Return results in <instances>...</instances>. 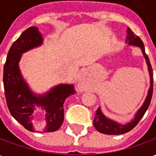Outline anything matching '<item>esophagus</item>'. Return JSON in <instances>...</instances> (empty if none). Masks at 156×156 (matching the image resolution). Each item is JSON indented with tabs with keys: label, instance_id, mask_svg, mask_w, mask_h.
<instances>
[{
	"label": "esophagus",
	"instance_id": "1",
	"mask_svg": "<svg viewBox=\"0 0 156 156\" xmlns=\"http://www.w3.org/2000/svg\"><path fill=\"white\" fill-rule=\"evenodd\" d=\"M80 88H83V85H82V84H80Z\"/></svg>",
	"mask_w": 156,
	"mask_h": 156
}]
</instances>
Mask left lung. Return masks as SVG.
<instances>
[{"instance_id": "left-lung-1", "label": "left lung", "mask_w": 156, "mask_h": 156, "mask_svg": "<svg viewBox=\"0 0 156 156\" xmlns=\"http://www.w3.org/2000/svg\"><path fill=\"white\" fill-rule=\"evenodd\" d=\"M127 33L128 41L126 40V42L128 41L129 45H134V46L140 47L142 50V52L144 54V57L148 64V69H149V73H150V76H151V88L149 89L148 95L144 105H142V107L139 109V111L135 115L134 119L125 125H121L115 121L106 118L105 115H103V113L100 110V108H98L96 111V115H95L94 119V125L98 132L103 133V134H124V133H127L129 131H130L132 129H134L142 119V117L144 116L147 108H149V105L151 104V98H152V94H153V72H152L153 70L151 68L150 59H149L147 54L145 53V51H144V43H143L140 37H138L137 35H135L134 32L131 31L130 28H128Z\"/></svg>"}]
</instances>
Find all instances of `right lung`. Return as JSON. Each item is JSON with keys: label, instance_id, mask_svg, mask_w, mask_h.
Masks as SVG:
<instances>
[{"label": "right lung", "instance_id": "add662e5", "mask_svg": "<svg viewBox=\"0 0 156 156\" xmlns=\"http://www.w3.org/2000/svg\"><path fill=\"white\" fill-rule=\"evenodd\" d=\"M42 43V37L36 27H29L16 39L8 51L3 70V84L6 104L11 115L27 130L53 132L61 127L64 119L63 104L66 98L74 94L73 85L60 84L47 94H33L22 78L18 67L22 53ZM41 109L46 114L43 131H35L32 125L33 112Z\"/></svg>", "mask_w": 156, "mask_h": 156}]
</instances>
